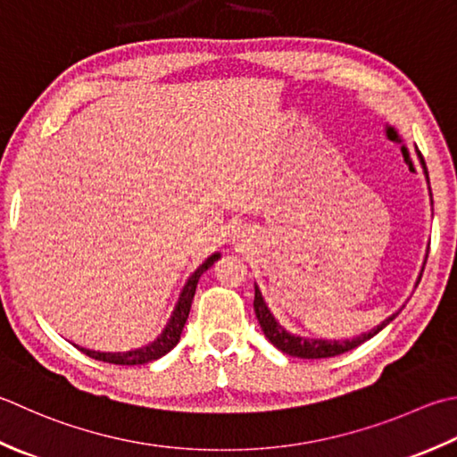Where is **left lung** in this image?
Returning a JSON list of instances; mask_svg holds the SVG:
<instances>
[{
    "label": "left lung",
    "mask_w": 457,
    "mask_h": 457,
    "mask_svg": "<svg viewBox=\"0 0 457 457\" xmlns=\"http://www.w3.org/2000/svg\"><path fill=\"white\" fill-rule=\"evenodd\" d=\"M416 154L420 158V164H422V168H424V174H426V180H428L426 162H424V158H422V154H420L418 148H416ZM430 198H432V192H430ZM422 271H424V267H422ZM422 271H420L418 279H416V287H418L420 279H422ZM253 309H255V315H257L259 325H262L263 335L270 338V343L273 346L279 348L281 353L291 354V356H297V359H330V356H337V354H343V353L353 351V348L366 343L374 335H378L380 330L386 327V325H390L392 320L396 319L398 312H400L398 311V312H395V315H390L386 320H382L380 325H377L372 330H369V333H362V335L354 337V338H345V341H335V338H333V341H330V338H311V337H299V335L289 333V330L285 328L279 323V320L273 317V312L270 311V307H267V303H265L263 295H262V291H259L257 285H255Z\"/></svg>",
    "instance_id": "obj_1"
}]
</instances>
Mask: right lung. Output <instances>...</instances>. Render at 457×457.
I'll return each instance as SVG.
<instances>
[{
  "mask_svg": "<svg viewBox=\"0 0 457 457\" xmlns=\"http://www.w3.org/2000/svg\"><path fill=\"white\" fill-rule=\"evenodd\" d=\"M220 257H221L220 252L212 253L198 267V270H195L190 277H187V281L184 285L180 297H178L176 307L172 311V315H170L164 330L158 335V338H154V341L148 343L146 346L134 348V351H127V353H101V351H91V348L79 346V345H75V346L79 348L80 353H85L87 356H91V359H95V361H103V362H111V364H122V366L146 364L150 361L160 359V356H164L166 353L172 351V348L178 345V341H180V335H182L184 325L187 320V315H190L194 293H195V287H198V281H200L202 273L208 271Z\"/></svg>",
  "mask_w": 457,
  "mask_h": 457,
  "instance_id": "obj_1",
  "label": "right lung"
}]
</instances>
